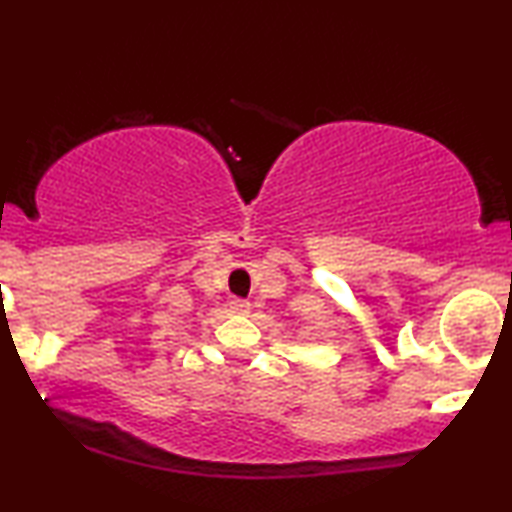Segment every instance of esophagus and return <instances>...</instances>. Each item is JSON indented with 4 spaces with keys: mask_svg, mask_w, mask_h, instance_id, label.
<instances>
[{
    "mask_svg": "<svg viewBox=\"0 0 512 512\" xmlns=\"http://www.w3.org/2000/svg\"><path fill=\"white\" fill-rule=\"evenodd\" d=\"M229 311H232L234 315H248L250 304H248V301H243V299H234L232 304H229Z\"/></svg>",
    "mask_w": 512,
    "mask_h": 512,
    "instance_id": "esophagus-1",
    "label": "esophagus"
}]
</instances>
